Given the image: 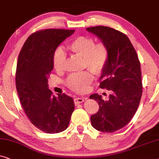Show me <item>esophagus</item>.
<instances>
[{
	"label": "esophagus",
	"mask_w": 159,
	"mask_h": 159,
	"mask_svg": "<svg viewBox=\"0 0 159 159\" xmlns=\"http://www.w3.org/2000/svg\"><path fill=\"white\" fill-rule=\"evenodd\" d=\"M84 101V98L78 97V98H75L74 99V103L75 104H80V103H82Z\"/></svg>",
	"instance_id": "obj_1"
}]
</instances>
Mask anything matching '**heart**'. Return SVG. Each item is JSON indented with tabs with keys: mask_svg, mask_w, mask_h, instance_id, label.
I'll return each mask as SVG.
<instances>
[{
	"mask_svg": "<svg viewBox=\"0 0 159 159\" xmlns=\"http://www.w3.org/2000/svg\"><path fill=\"white\" fill-rule=\"evenodd\" d=\"M67 48L72 54L83 57L84 68H89L96 74H99L104 70L109 60V49L107 44L100 42L95 43L93 38L89 36H80L69 42ZM66 56L62 49L55 50L52 56L54 68L61 71L65 68ZM94 79L90 70L70 74L66 79V85L71 90L84 92L89 88Z\"/></svg>",
	"mask_w": 159,
	"mask_h": 159,
	"instance_id": "obj_1",
	"label": "heart"
}]
</instances>
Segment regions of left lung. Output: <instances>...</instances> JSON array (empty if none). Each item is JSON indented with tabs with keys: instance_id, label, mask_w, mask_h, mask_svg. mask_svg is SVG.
Masks as SVG:
<instances>
[{
	"instance_id": "1",
	"label": "left lung",
	"mask_w": 159,
	"mask_h": 159,
	"mask_svg": "<svg viewBox=\"0 0 159 159\" xmlns=\"http://www.w3.org/2000/svg\"><path fill=\"white\" fill-rule=\"evenodd\" d=\"M86 30L97 35L109 49L99 86L111 91L108 101L97 93L89 97L99 106L98 112L91 115V125L99 131L113 133L130 122L139 106L143 89L140 63L131 42L122 32L104 26Z\"/></svg>"
}]
</instances>
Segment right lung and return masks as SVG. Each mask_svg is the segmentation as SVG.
I'll use <instances>...</instances> for the list:
<instances>
[{"instance_id": "add662e5", "label": "right lung", "mask_w": 159, "mask_h": 159, "mask_svg": "<svg viewBox=\"0 0 159 159\" xmlns=\"http://www.w3.org/2000/svg\"><path fill=\"white\" fill-rule=\"evenodd\" d=\"M75 30L48 29L31 34L18 57L16 86L21 106L31 122L46 133H58L68 127L75 105L69 96L52 95L48 78L53 53Z\"/></svg>"}]
</instances>
